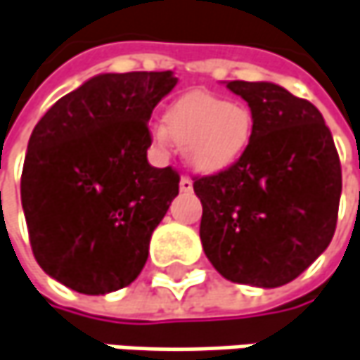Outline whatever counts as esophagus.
<instances>
[{
  "label": "esophagus",
  "mask_w": 360,
  "mask_h": 360,
  "mask_svg": "<svg viewBox=\"0 0 360 360\" xmlns=\"http://www.w3.org/2000/svg\"><path fill=\"white\" fill-rule=\"evenodd\" d=\"M180 190H182V192H192V180L186 178V176H182V178H180Z\"/></svg>",
  "instance_id": "obj_1"
}]
</instances>
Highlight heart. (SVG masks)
Instances as JSON below:
<instances>
[{
    "instance_id": "1",
    "label": "heart",
    "mask_w": 360,
    "mask_h": 360,
    "mask_svg": "<svg viewBox=\"0 0 360 360\" xmlns=\"http://www.w3.org/2000/svg\"><path fill=\"white\" fill-rule=\"evenodd\" d=\"M164 123L152 129L153 141L164 148L174 139L184 148L190 166L202 174H217L237 164L255 134V119L247 105L202 91L176 101Z\"/></svg>"
}]
</instances>
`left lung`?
I'll return each instance as SVG.
<instances>
[{"label":"left lung","mask_w":360,"mask_h":360,"mask_svg":"<svg viewBox=\"0 0 360 360\" xmlns=\"http://www.w3.org/2000/svg\"><path fill=\"white\" fill-rule=\"evenodd\" d=\"M226 89L247 101L255 134L237 164L194 178L202 202L200 241L223 278L279 288L333 241L340 160L310 101L274 82L231 81Z\"/></svg>","instance_id":"left-lung-1"}]
</instances>
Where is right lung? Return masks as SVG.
<instances>
[{
	"instance_id": "add662e5",
	"label": "right lung",
	"mask_w": 360,
	"mask_h": 360,
	"mask_svg": "<svg viewBox=\"0 0 360 360\" xmlns=\"http://www.w3.org/2000/svg\"><path fill=\"white\" fill-rule=\"evenodd\" d=\"M176 82L172 70L97 75L56 101L30 135V245L46 274L79 294L121 290L148 261L180 184L172 166H150L148 121Z\"/></svg>"
}]
</instances>
